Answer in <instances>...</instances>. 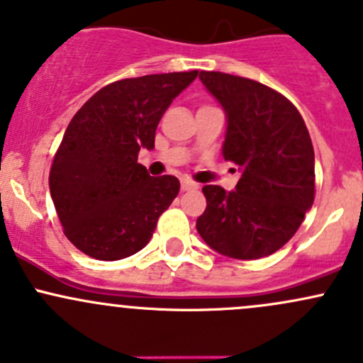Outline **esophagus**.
Listing matches in <instances>:
<instances>
[{
	"label": "esophagus",
	"instance_id": "1",
	"mask_svg": "<svg viewBox=\"0 0 363 363\" xmlns=\"http://www.w3.org/2000/svg\"><path fill=\"white\" fill-rule=\"evenodd\" d=\"M197 183L196 182H192V180H189V178H182V190H196L197 189Z\"/></svg>",
	"mask_w": 363,
	"mask_h": 363
}]
</instances>
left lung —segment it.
I'll return each instance as SVG.
<instances>
[{"mask_svg": "<svg viewBox=\"0 0 363 363\" xmlns=\"http://www.w3.org/2000/svg\"><path fill=\"white\" fill-rule=\"evenodd\" d=\"M227 115L223 159L238 164L236 190L204 185L197 233L222 255L255 260L278 252L315 201V150L308 127L285 96L255 80L201 71Z\"/></svg>", "mask_w": 363, "mask_h": 363, "instance_id": "obj_1", "label": "left lung"}]
</instances>
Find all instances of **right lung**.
I'll list each match as a JSON object with an SVG mask.
<instances>
[{
    "instance_id": "obj_1",
    "label": "right lung",
    "mask_w": 363,
    "mask_h": 363,
    "mask_svg": "<svg viewBox=\"0 0 363 363\" xmlns=\"http://www.w3.org/2000/svg\"><path fill=\"white\" fill-rule=\"evenodd\" d=\"M197 71L113 82L71 118L50 167V196L66 238L85 255L121 260L147 246L180 192L177 177H150L138 162Z\"/></svg>"
}]
</instances>
